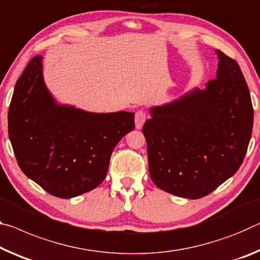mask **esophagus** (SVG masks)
<instances>
[{"label": "esophagus", "mask_w": 260, "mask_h": 260, "mask_svg": "<svg viewBox=\"0 0 260 260\" xmlns=\"http://www.w3.org/2000/svg\"><path fill=\"white\" fill-rule=\"evenodd\" d=\"M145 121H146L145 111H143V110L137 111V113H135V127H137L138 129H141Z\"/></svg>", "instance_id": "34e87169"}]
</instances>
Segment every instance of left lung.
Returning <instances> with one entry per match:
<instances>
[{
	"label": "left lung",
	"instance_id": "left-lung-1",
	"mask_svg": "<svg viewBox=\"0 0 260 260\" xmlns=\"http://www.w3.org/2000/svg\"><path fill=\"white\" fill-rule=\"evenodd\" d=\"M216 78L150 109L142 127L149 174L171 194L199 199L236 174L252 134L253 108L238 63L216 49Z\"/></svg>",
	"mask_w": 260,
	"mask_h": 260
}]
</instances>
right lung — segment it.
<instances>
[{
    "instance_id": "add662e5",
    "label": "right lung",
    "mask_w": 260,
    "mask_h": 260,
    "mask_svg": "<svg viewBox=\"0 0 260 260\" xmlns=\"http://www.w3.org/2000/svg\"><path fill=\"white\" fill-rule=\"evenodd\" d=\"M43 56L16 82L8 132L19 168L49 194L69 199L97 187L117 143L134 129V113H92L60 105L45 85Z\"/></svg>"
}]
</instances>
